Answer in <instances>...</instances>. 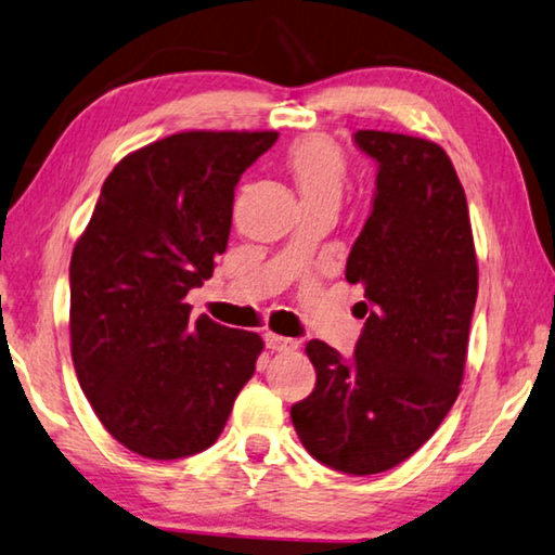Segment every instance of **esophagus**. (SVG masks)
<instances>
[{
    "label": "esophagus",
    "mask_w": 555,
    "mask_h": 555,
    "mask_svg": "<svg viewBox=\"0 0 555 555\" xmlns=\"http://www.w3.org/2000/svg\"><path fill=\"white\" fill-rule=\"evenodd\" d=\"M266 347L272 351H293L297 349V341L289 339V337H280V334H266Z\"/></svg>",
    "instance_id": "obj_1"
}]
</instances>
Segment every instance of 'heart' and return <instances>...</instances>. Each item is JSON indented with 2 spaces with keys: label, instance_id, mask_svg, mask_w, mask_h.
<instances>
[{
  "label": "heart",
  "instance_id": "1",
  "mask_svg": "<svg viewBox=\"0 0 555 555\" xmlns=\"http://www.w3.org/2000/svg\"><path fill=\"white\" fill-rule=\"evenodd\" d=\"M289 177L302 202L322 196H339L347 179V162L337 144L326 138H305L289 147L285 157Z\"/></svg>",
  "mask_w": 555,
  "mask_h": 555
}]
</instances>
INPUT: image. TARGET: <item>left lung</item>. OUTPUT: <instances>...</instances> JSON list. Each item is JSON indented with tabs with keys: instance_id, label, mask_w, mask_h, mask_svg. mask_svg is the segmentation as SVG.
Instances as JSON below:
<instances>
[{
	"instance_id": "obj_1",
	"label": "left lung",
	"mask_w": 555,
	"mask_h": 555,
	"mask_svg": "<svg viewBox=\"0 0 555 555\" xmlns=\"http://www.w3.org/2000/svg\"><path fill=\"white\" fill-rule=\"evenodd\" d=\"M353 142L378 165L347 260L366 324L349 359L320 339L307 344L317 384L289 415L314 460L363 477L411 457L455 403L477 256L465 189L442 147L378 130H359Z\"/></svg>"
}]
</instances>
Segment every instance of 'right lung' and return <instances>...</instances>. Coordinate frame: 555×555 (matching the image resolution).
Here are the masks:
<instances>
[{"mask_svg": "<svg viewBox=\"0 0 555 555\" xmlns=\"http://www.w3.org/2000/svg\"><path fill=\"white\" fill-rule=\"evenodd\" d=\"M278 132H179L107 175L70 258V357L100 423L150 460L218 440L248 384L256 332L189 320L229 245L241 175Z\"/></svg>", "mask_w": 555, "mask_h": 555, "instance_id": "add662e5", "label": "right lung"}]
</instances>
